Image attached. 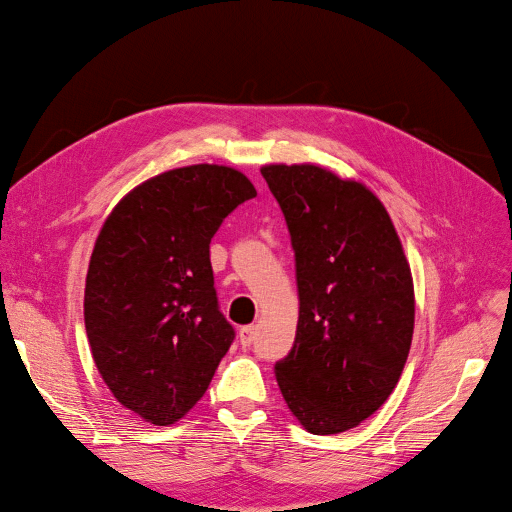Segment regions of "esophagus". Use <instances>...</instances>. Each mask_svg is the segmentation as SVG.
I'll use <instances>...</instances> for the list:
<instances>
[{"label": "esophagus", "mask_w": 512, "mask_h": 512, "mask_svg": "<svg viewBox=\"0 0 512 512\" xmlns=\"http://www.w3.org/2000/svg\"><path fill=\"white\" fill-rule=\"evenodd\" d=\"M255 330H257L255 326H243V328L239 330V340H241V344H243L245 348H249V346L255 342V336H257Z\"/></svg>", "instance_id": "obj_1"}]
</instances>
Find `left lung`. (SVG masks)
<instances>
[{
    "label": "left lung",
    "instance_id": "8db88e82",
    "mask_svg": "<svg viewBox=\"0 0 512 512\" xmlns=\"http://www.w3.org/2000/svg\"><path fill=\"white\" fill-rule=\"evenodd\" d=\"M261 174L285 216L300 296L277 385L310 433H340L399 383L415 322L411 269L389 212L364 184L312 164Z\"/></svg>",
    "mask_w": 512,
    "mask_h": 512
}]
</instances>
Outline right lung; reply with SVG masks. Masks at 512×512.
I'll return each instance as SVG.
<instances>
[{
  "label": "right lung",
  "instance_id": "obj_1",
  "mask_svg": "<svg viewBox=\"0 0 512 512\" xmlns=\"http://www.w3.org/2000/svg\"><path fill=\"white\" fill-rule=\"evenodd\" d=\"M257 190L233 168L196 164L133 188L97 237L85 328L113 397L172 425L208 389L235 330L218 310L210 239Z\"/></svg>",
  "mask_w": 512,
  "mask_h": 512
}]
</instances>
